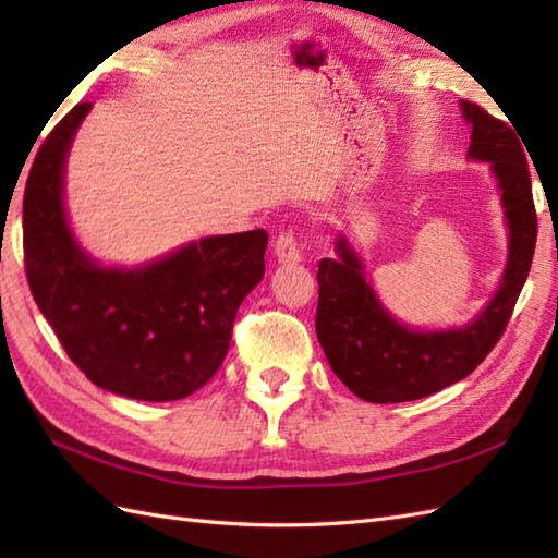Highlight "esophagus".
Wrapping results in <instances>:
<instances>
[{"label":"esophagus","mask_w":558,"mask_h":558,"mask_svg":"<svg viewBox=\"0 0 558 558\" xmlns=\"http://www.w3.org/2000/svg\"><path fill=\"white\" fill-rule=\"evenodd\" d=\"M274 254H276L280 264H300L302 262V250H300V240H296V232L282 230L280 235L276 238Z\"/></svg>","instance_id":"1"}]
</instances>
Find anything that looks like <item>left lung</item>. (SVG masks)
I'll list each match as a JSON object with an SVG mask.
<instances>
[{
	"label": "left lung",
	"instance_id": "left-lung-1",
	"mask_svg": "<svg viewBox=\"0 0 558 558\" xmlns=\"http://www.w3.org/2000/svg\"><path fill=\"white\" fill-rule=\"evenodd\" d=\"M461 111L471 123L469 159L489 161L509 226L507 268L481 314L463 328L413 330L380 304L344 235L335 244L338 258H320L318 264V342L332 373L373 404L435 395L481 366L507 330L533 264L537 214L521 142L477 104L461 101Z\"/></svg>",
	"mask_w": 558,
	"mask_h": 558
}]
</instances>
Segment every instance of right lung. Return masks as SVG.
I'll return each instance as SVG.
<instances>
[{
    "instance_id": "1",
    "label": "right lung",
    "mask_w": 558,
    "mask_h": 558,
    "mask_svg": "<svg viewBox=\"0 0 558 558\" xmlns=\"http://www.w3.org/2000/svg\"><path fill=\"white\" fill-rule=\"evenodd\" d=\"M93 104L37 149L23 194V258L35 304L87 380L140 401L197 392L228 354L238 308L264 278L266 230L190 242L140 268H104L75 242L63 168Z\"/></svg>"
}]
</instances>
